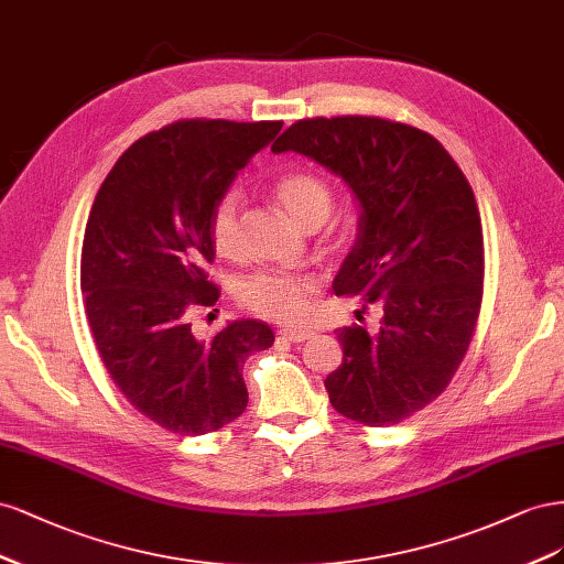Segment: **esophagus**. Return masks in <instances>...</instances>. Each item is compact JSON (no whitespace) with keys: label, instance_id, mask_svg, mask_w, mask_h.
Instances as JSON below:
<instances>
[{"label":"esophagus","instance_id":"esophagus-1","mask_svg":"<svg viewBox=\"0 0 564 564\" xmlns=\"http://www.w3.org/2000/svg\"><path fill=\"white\" fill-rule=\"evenodd\" d=\"M279 335L283 337V340H291V343H304L312 337L310 330H302V328H281Z\"/></svg>","mask_w":564,"mask_h":564}]
</instances>
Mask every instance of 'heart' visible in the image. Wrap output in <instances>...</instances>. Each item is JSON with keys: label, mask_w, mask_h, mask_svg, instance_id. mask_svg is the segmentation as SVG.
<instances>
[{"label": "heart", "mask_w": 564, "mask_h": 564, "mask_svg": "<svg viewBox=\"0 0 564 564\" xmlns=\"http://www.w3.org/2000/svg\"><path fill=\"white\" fill-rule=\"evenodd\" d=\"M279 203L302 227H321L333 213V188L326 180L307 170L281 174L273 184ZM213 246L219 254L234 257L240 243V196L227 191L217 200L210 219ZM314 283L285 271H262L240 283L238 300L243 307L273 321H295L307 310V295Z\"/></svg>", "instance_id": "obj_1"}]
</instances>
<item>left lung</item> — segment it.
Listing matches in <instances>:
<instances>
[{"label":"left lung","instance_id":"1","mask_svg":"<svg viewBox=\"0 0 564 564\" xmlns=\"http://www.w3.org/2000/svg\"><path fill=\"white\" fill-rule=\"evenodd\" d=\"M271 151L312 158L357 200L333 291L378 304L380 328L337 330L343 364L326 392L349 421L397 425L444 392L473 340L485 279L475 193L437 139L382 118L297 120Z\"/></svg>","mask_w":564,"mask_h":564}]
</instances>
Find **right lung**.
Returning a JSON list of instances; mask_svg holds the SVG:
<instances>
[{
    "label": "right lung",
    "mask_w": 564,
    "mask_h": 564,
    "mask_svg": "<svg viewBox=\"0 0 564 564\" xmlns=\"http://www.w3.org/2000/svg\"><path fill=\"white\" fill-rule=\"evenodd\" d=\"M281 127L167 124L132 143L94 198L79 262L94 343L127 401L170 432L198 437L236 421L248 406L243 364L273 345L252 318L198 340L188 316L219 300L205 276L215 205Z\"/></svg>",
    "instance_id": "right-lung-1"
}]
</instances>
